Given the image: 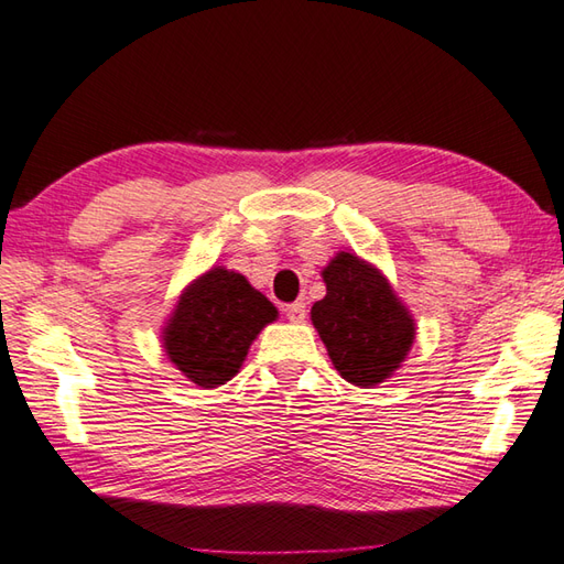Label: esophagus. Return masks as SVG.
Wrapping results in <instances>:
<instances>
[{
    "mask_svg": "<svg viewBox=\"0 0 564 564\" xmlns=\"http://www.w3.org/2000/svg\"><path fill=\"white\" fill-rule=\"evenodd\" d=\"M284 316L292 323H302L306 318V304L304 302H294L284 306Z\"/></svg>",
    "mask_w": 564,
    "mask_h": 564,
    "instance_id": "obj_1",
    "label": "esophagus"
}]
</instances>
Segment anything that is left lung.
I'll use <instances>...</instances> for the list:
<instances>
[{
	"mask_svg": "<svg viewBox=\"0 0 564 564\" xmlns=\"http://www.w3.org/2000/svg\"><path fill=\"white\" fill-rule=\"evenodd\" d=\"M325 296L311 306V323L337 373L373 388L403 367L417 325L403 299L373 262L337 250L323 268Z\"/></svg>",
	"mask_w": 564,
	"mask_h": 564,
	"instance_id": "8db88e82",
	"label": "left lung"
}]
</instances>
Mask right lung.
I'll list each match as a JSON object with an SVG mask.
<instances>
[{"instance_id": "add662e5", "label": "right lung", "mask_w": 564, "mask_h": 564, "mask_svg": "<svg viewBox=\"0 0 564 564\" xmlns=\"http://www.w3.org/2000/svg\"><path fill=\"white\" fill-rule=\"evenodd\" d=\"M278 308L241 272L209 268L183 286L161 330L169 361L197 388H217L241 371L260 330Z\"/></svg>"}]
</instances>
